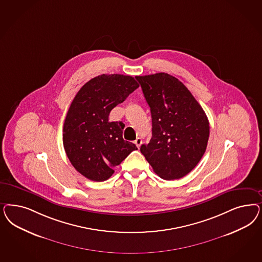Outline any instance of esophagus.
Returning <instances> with one entry per match:
<instances>
[{
	"label": "esophagus",
	"instance_id": "34e87169",
	"mask_svg": "<svg viewBox=\"0 0 262 262\" xmlns=\"http://www.w3.org/2000/svg\"><path fill=\"white\" fill-rule=\"evenodd\" d=\"M134 143H135L136 145H137L138 147H140V146H141V144L143 143V141H142V139H141V138H137L135 141H134Z\"/></svg>",
	"mask_w": 262,
	"mask_h": 262
}]
</instances>
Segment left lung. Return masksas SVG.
<instances>
[{"label":"left lung","instance_id":"obj_1","mask_svg":"<svg viewBox=\"0 0 262 262\" xmlns=\"http://www.w3.org/2000/svg\"><path fill=\"white\" fill-rule=\"evenodd\" d=\"M150 107L152 138L141 152L163 179L185 177L201 161L209 138V121L193 94L168 73L136 76Z\"/></svg>","mask_w":262,"mask_h":262}]
</instances>
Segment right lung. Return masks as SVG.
Listing matches in <instances>:
<instances>
[{"label": "right lung", "mask_w": 262, "mask_h": 262, "mask_svg": "<svg viewBox=\"0 0 262 262\" xmlns=\"http://www.w3.org/2000/svg\"><path fill=\"white\" fill-rule=\"evenodd\" d=\"M139 88L132 76L102 74L80 89L63 124L62 141L72 166L84 178L105 181L127 156L137 150L124 141V123L109 121V115Z\"/></svg>", "instance_id": "obj_1"}]
</instances>
